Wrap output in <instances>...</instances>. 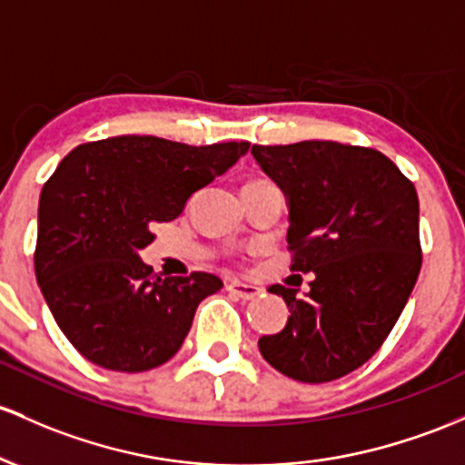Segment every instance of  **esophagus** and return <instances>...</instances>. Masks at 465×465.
<instances>
[{
	"label": "esophagus",
	"instance_id": "esophagus-1",
	"mask_svg": "<svg viewBox=\"0 0 465 465\" xmlns=\"http://www.w3.org/2000/svg\"><path fill=\"white\" fill-rule=\"evenodd\" d=\"M227 291L233 295V298L238 300H253L260 295V289L253 287V284H244V282H238V280H232V282H227Z\"/></svg>",
	"mask_w": 465,
	"mask_h": 465
}]
</instances>
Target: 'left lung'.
<instances>
[{"label": "left lung", "mask_w": 465, "mask_h": 465, "mask_svg": "<svg viewBox=\"0 0 465 465\" xmlns=\"http://www.w3.org/2000/svg\"><path fill=\"white\" fill-rule=\"evenodd\" d=\"M287 198L291 272L311 291L273 284L291 311L262 335L264 360L291 380L324 384L375 355L404 311L421 269L420 201L400 167L371 147L335 141L253 145Z\"/></svg>", "instance_id": "left-lung-1"}]
</instances>
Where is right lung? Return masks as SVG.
<instances>
[{
	"mask_svg": "<svg viewBox=\"0 0 465 465\" xmlns=\"http://www.w3.org/2000/svg\"><path fill=\"white\" fill-rule=\"evenodd\" d=\"M249 152L247 141L185 145L112 136L74 147L39 198L35 273L70 344L92 364L141 373L165 364L223 280L161 278L139 256L154 223L174 221Z\"/></svg>",
	"mask_w": 465,
	"mask_h": 465,
	"instance_id": "1",
	"label": "right lung"
}]
</instances>
